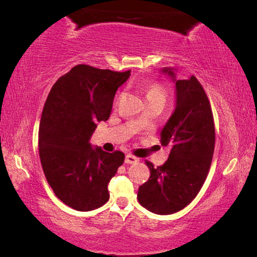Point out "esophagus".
I'll use <instances>...</instances> for the list:
<instances>
[{"instance_id": "34e87169", "label": "esophagus", "mask_w": 257, "mask_h": 257, "mask_svg": "<svg viewBox=\"0 0 257 257\" xmlns=\"http://www.w3.org/2000/svg\"><path fill=\"white\" fill-rule=\"evenodd\" d=\"M139 161L138 158H136V156H134L132 154H128L125 155V159H124V162L127 164H133V163H137Z\"/></svg>"}]
</instances>
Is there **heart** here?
<instances>
[{
    "label": "heart",
    "instance_id": "obj_1",
    "mask_svg": "<svg viewBox=\"0 0 257 257\" xmlns=\"http://www.w3.org/2000/svg\"><path fill=\"white\" fill-rule=\"evenodd\" d=\"M146 98H160L165 101V98H167V89L160 82H152L146 89Z\"/></svg>",
    "mask_w": 257,
    "mask_h": 257
}]
</instances>
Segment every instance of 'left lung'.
Segmentation results:
<instances>
[{
    "label": "left lung",
    "instance_id": "1",
    "mask_svg": "<svg viewBox=\"0 0 257 257\" xmlns=\"http://www.w3.org/2000/svg\"><path fill=\"white\" fill-rule=\"evenodd\" d=\"M162 72L176 87V107L161 132V143L170 146L163 165L146 161L151 176L138 189L142 206L155 214H172L197 196L210 170L215 145V129L210 101L196 77L176 79L172 68Z\"/></svg>",
    "mask_w": 257,
    "mask_h": 257
}]
</instances>
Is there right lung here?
Listing matches in <instances>:
<instances>
[{
  "label": "right lung",
  "mask_w": 257,
  "mask_h": 257,
  "mask_svg": "<svg viewBox=\"0 0 257 257\" xmlns=\"http://www.w3.org/2000/svg\"><path fill=\"white\" fill-rule=\"evenodd\" d=\"M129 76L130 70L78 64L47 96L38 134L42 168L56 197L73 210H95L110 197L107 185L124 154L93 147L89 139L96 123L108 119L116 89Z\"/></svg>",
  "instance_id": "obj_1"
}]
</instances>
